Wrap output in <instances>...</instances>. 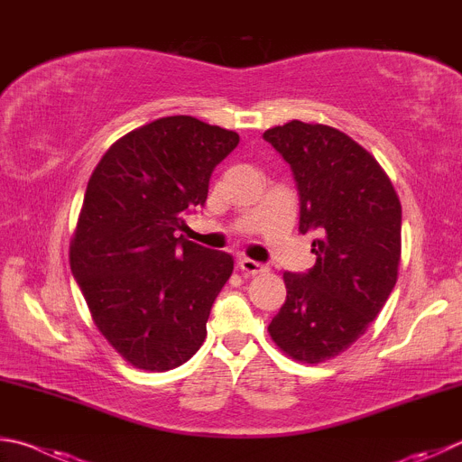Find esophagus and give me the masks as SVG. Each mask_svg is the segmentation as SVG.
<instances>
[{"instance_id": "1", "label": "esophagus", "mask_w": 462, "mask_h": 462, "mask_svg": "<svg viewBox=\"0 0 462 462\" xmlns=\"http://www.w3.org/2000/svg\"><path fill=\"white\" fill-rule=\"evenodd\" d=\"M240 271L246 273V274H258L264 271V264L258 263V260H253V258H240Z\"/></svg>"}]
</instances>
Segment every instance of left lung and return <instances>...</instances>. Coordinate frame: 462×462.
Masks as SVG:
<instances>
[{"instance_id": "left-lung-1", "label": "left lung", "mask_w": 462, "mask_h": 462, "mask_svg": "<svg viewBox=\"0 0 462 462\" xmlns=\"http://www.w3.org/2000/svg\"><path fill=\"white\" fill-rule=\"evenodd\" d=\"M291 165L299 232L313 234L315 264L284 273L287 300L268 325L289 357L321 364L365 333L398 279L402 206L374 155L333 127L291 121L264 131Z\"/></svg>"}]
</instances>
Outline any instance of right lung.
<instances>
[{"mask_svg": "<svg viewBox=\"0 0 462 462\" xmlns=\"http://www.w3.org/2000/svg\"><path fill=\"white\" fill-rule=\"evenodd\" d=\"M238 141L194 116H163L113 143L90 175L70 268L98 331L139 370H173L206 339L234 258L175 230L206 204L214 167Z\"/></svg>", "mask_w": 462, "mask_h": 462, "instance_id": "add662e5", "label": "right lung"}]
</instances>
